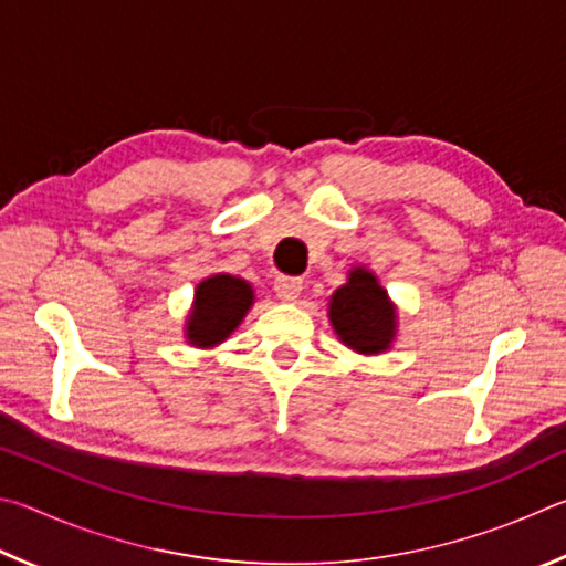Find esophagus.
I'll list each match as a JSON object with an SVG mask.
<instances>
[{"mask_svg": "<svg viewBox=\"0 0 566 566\" xmlns=\"http://www.w3.org/2000/svg\"><path fill=\"white\" fill-rule=\"evenodd\" d=\"M273 289H275L277 298H281V301H295L303 291V281H301V277H293V275H277Z\"/></svg>", "mask_w": 566, "mask_h": 566, "instance_id": "esophagus-1", "label": "esophagus"}]
</instances>
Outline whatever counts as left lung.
I'll return each instance as SVG.
<instances>
[{"label":"left lung","instance_id":"8db88e82","mask_svg":"<svg viewBox=\"0 0 566 566\" xmlns=\"http://www.w3.org/2000/svg\"><path fill=\"white\" fill-rule=\"evenodd\" d=\"M331 323L345 345L358 353H380L395 333V311L375 275L353 271L348 283L333 293Z\"/></svg>","mask_w":566,"mask_h":566}]
</instances>
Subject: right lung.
Wrapping results in <instances>:
<instances>
[{
  "mask_svg": "<svg viewBox=\"0 0 566 566\" xmlns=\"http://www.w3.org/2000/svg\"><path fill=\"white\" fill-rule=\"evenodd\" d=\"M253 303L251 285L233 275H213L198 285L196 308L188 321V340L193 345H216L233 333Z\"/></svg>",
  "mask_w": 566,
  "mask_h": 566,
  "instance_id": "1",
  "label": "right lung"
}]
</instances>
